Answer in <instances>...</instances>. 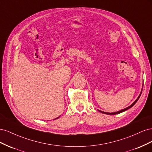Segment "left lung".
I'll return each mask as SVG.
<instances>
[{"mask_svg":"<svg viewBox=\"0 0 152 152\" xmlns=\"http://www.w3.org/2000/svg\"><path fill=\"white\" fill-rule=\"evenodd\" d=\"M141 94H140V95L138 96V98H137V99L135 101V102L133 103L131 106H129V107H127L126 108H124V109H123V110H120V111H118V112H113V113H107V112H102V111H100V110H98L99 112H102V113H104V114H107V115H115V114H118V113H122V112H124V111H126L127 110H128V109H129L130 108H131L133 105H134L136 102H137V101L139 99V98H140V96H141Z\"/></svg>","mask_w":152,"mask_h":152,"instance_id":"obj_1","label":"left lung"}]
</instances>
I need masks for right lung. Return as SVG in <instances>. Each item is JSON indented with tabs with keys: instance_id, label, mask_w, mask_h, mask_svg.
<instances>
[{
	"instance_id": "add662e5",
	"label": "right lung",
	"mask_w": 152,
	"mask_h": 152,
	"mask_svg": "<svg viewBox=\"0 0 152 152\" xmlns=\"http://www.w3.org/2000/svg\"><path fill=\"white\" fill-rule=\"evenodd\" d=\"M55 119H56V118H55ZM55 119H54V120H55Z\"/></svg>"
}]
</instances>
